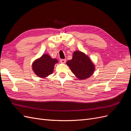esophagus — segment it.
Wrapping results in <instances>:
<instances>
[{
	"instance_id": "esophagus-1",
	"label": "esophagus",
	"mask_w": 131,
	"mask_h": 131,
	"mask_svg": "<svg viewBox=\"0 0 131 131\" xmlns=\"http://www.w3.org/2000/svg\"><path fill=\"white\" fill-rule=\"evenodd\" d=\"M61 63H63V64H64V63L66 62V59H61L60 61Z\"/></svg>"
}]
</instances>
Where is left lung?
<instances>
[{
    "label": "left lung",
    "instance_id": "left-lung-1",
    "mask_svg": "<svg viewBox=\"0 0 131 131\" xmlns=\"http://www.w3.org/2000/svg\"><path fill=\"white\" fill-rule=\"evenodd\" d=\"M66 63L75 77L80 80L89 78L95 70L94 64L90 57L80 51H74L72 59Z\"/></svg>",
    "mask_w": 131,
    "mask_h": 131
}]
</instances>
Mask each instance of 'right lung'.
I'll list each match as a JSON object with an SVG mask.
<instances>
[{
  "instance_id": "right-lung-1",
  "label": "right lung",
  "mask_w": 131,
  "mask_h": 131,
  "mask_svg": "<svg viewBox=\"0 0 131 131\" xmlns=\"http://www.w3.org/2000/svg\"><path fill=\"white\" fill-rule=\"evenodd\" d=\"M58 62L57 59L51 58L48 54H43L33 62L32 69L37 77L45 79L53 73L54 66Z\"/></svg>"
}]
</instances>
